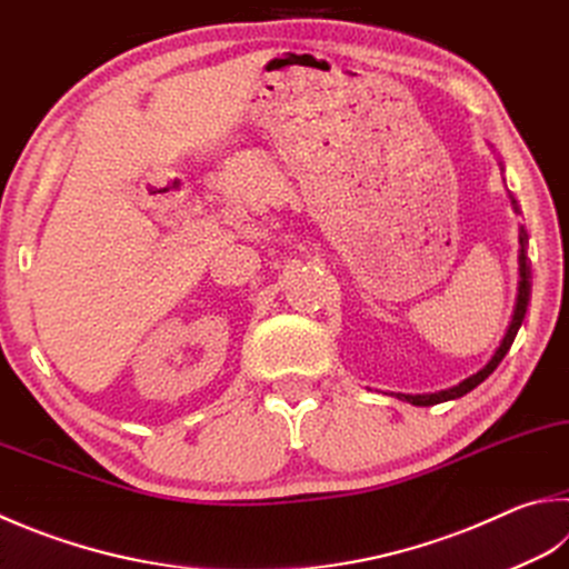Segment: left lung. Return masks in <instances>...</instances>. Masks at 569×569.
<instances>
[{
	"instance_id": "left-lung-1",
	"label": "left lung",
	"mask_w": 569,
	"mask_h": 569,
	"mask_svg": "<svg viewBox=\"0 0 569 569\" xmlns=\"http://www.w3.org/2000/svg\"><path fill=\"white\" fill-rule=\"evenodd\" d=\"M502 170V168H500ZM510 206L516 212H520L518 208V200L510 196ZM518 242H520V250H518V295H516V307H512V317H510V325L506 329V337L500 339L498 349L492 351V357L488 359V363L483 369H478L476 373H470L468 379L458 381L456 386H448V389L441 391H433V393H393L399 401H409L413 406H433V403H443V401H453L460 399V396H466L468 391H473L478 383H483L492 371L498 369V363L502 361V357L510 351L512 341H516L518 329L525 319V312H528V302H530V262H528V232L520 224V232H518Z\"/></svg>"
}]
</instances>
